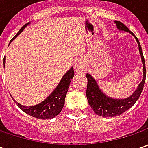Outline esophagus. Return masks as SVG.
<instances>
[{
	"label": "esophagus",
	"mask_w": 148,
	"mask_h": 148,
	"mask_svg": "<svg viewBox=\"0 0 148 148\" xmlns=\"http://www.w3.org/2000/svg\"><path fill=\"white\" fill-rule=\"evenodd\" d=\"M75 71L77 73H85L86 71V66L84 62L80 61L75 66Z\"/></svg>",
	"instance_id": "obj_1"
}]
</instances>
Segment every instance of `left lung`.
<instances>
[{
  "mask_svg": "<svg viewBox=\"0 0 148 148\" xmlns=\"http://www.w3.org/2000/svg\"><path fill=\"white\" fill-rule=\"evenodd\" d=\"M114 23L116 24L117 28L119 30L129 32L136 38L137 43L138 44L139 53L141 55L142 62L143 66V81L138 85L137 90L129 97L125 98V99H114L104 94L99 89L95 80L90 74L87 73L86 77H87L88 82H87V88H86V97H87L89 105H90V107L92 108L93 111L96 114L102 117L119 116L126 110H128V109H130L139 98L140 95L142 93L143 86H144L146 80L145 59L142 52L141 44L138 38L136 37L133 34V32L130 31L128 27L124 25L122 22L114 20Z\"/></svg>",
  "mask_w": 148,
  "mask_h": 148,
  "instance_id": "left-lung-1",
  "label": "left lung"
}]
</instances>
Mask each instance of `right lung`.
Masks as SVG:
<instances>
[{"label":"right lung","instance_id":"1","mask_svg":"<svg viewBox=\"0 0 148 148\" xmlns=\"http://www.w3.org/2000/svg\"><path fill=\"white\" fill-rule=\"evenodd\" d=\"M28 25H29V22L27 23L20 29V31L15 34V36L10 40V42L14 40V38L25 29V28ZM3 63L5 66V57L4 58ZM73 77H74V70H73V67H71L63 76L62 80L60 81L59 84L58 85V86L50 94V95H49V97L46 98L38 105H33V106H25V105L19 104L18 102H15V103L19 106V108L21 110H23L30 116L40 119H53L58 114H59L60 112L62 111L64 106L66 95L67 93L71 80L73 78Z\"/></svg>","mask_w":148,"mask_h":148}]
</instances>
